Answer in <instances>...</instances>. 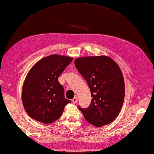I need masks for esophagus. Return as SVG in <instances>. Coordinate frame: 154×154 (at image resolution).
<instances>
[{
    "label": "esophagus",
    "instance_id": "esophagus-1",
    "mask_svg": "<svg viewBox=\"0 0 154 154\" xmlns=\"http://www.w3.org/2000/svg\"><path fill=\"white\" fill-rule=\"evenodd\" d=\"M72 101L73 103H75L78 101V97H74L72 99Z\"/></svg>",
    "mask_w": 154,
    "mask_h": 154
}]
</instances>
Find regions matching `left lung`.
<instances>
[{
	"label": "left lung",
	"instance_id": "left-lung-1",
	"mask_svg": "<svg viewBox=\"0 0 154 154\" xmlns=\"http://www.w3.org/2000/svg\"><path fill=\"white\" fill-rule=\"evenodd\" d=\"M75 66L85 79L91 93L90 106L79 108L87 122L102 126L113 122L122 108L125 87L118 64L107 56L75 59Z\"/></svg>",
	"mask_w": 154,
	"mask_h": 154
}]
</instances>
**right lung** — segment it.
<instances>
[{
  "label": "right lung",
  "instance_id": "right-lung-1",
  "mask_svg": "<svg viewBox=\"0 0 154 154\" xmlns=\"http://www.w3.org/2000/svg\"><path fill=\"white\" fill-rule=\"evenodd\" d=\"M72 60L68 57L52 55L37 62L29 72L23 86L22 102L32 119L52 123L61 116L65 106L71 103L65 98L58 78Z\"/></svg>",
  "mask_w": 154,
  "mask_h": 154
}]
</instances>
